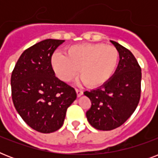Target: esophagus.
<instances>
[{"label":"esophagus","instance_id":"34e87169","mask_svg":"<svg viewBox=\"0 0 158 158\" xmlns=\"http://www.w3.org/2000/svg\"><path fill=\"white\" fill-rule=\"evenodd\" d=\"M75 91H76V94H77V97H80L83 95L84 94V92L80 90V89H75Z\"/></svg>","mask_w":158,"mask_h":158}]
</instances>
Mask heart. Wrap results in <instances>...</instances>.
Returning <instances> with one entry per match:
<instances>
[{"label":"heart","instance_id":"heart-1","mask_svg":"<svg viewBox=\"0 0 158 158\" xmlns=\"http://www.w3.org/2000/svg\"><path fill=\"white\" fill-rule=\"evenodd\" d=\"M64 55L56 52L51 58L55 74L60 80L69 82L79 75L90 88H97L110 80L117 69L120 54L115 47L102 43L70 46Z\"/></svg>","mask_w":158,"mask_h":158}]
</instances>
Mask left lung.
<instances>
[{"mask_svg":"<svg viewBox=\"0 0 158 158\" xmlns=\"http://www.w3.org/2000/svg\"><path fill=\"white\" fill-rule=\"evenodd\" d=\"M120 54L117 69L105 84L84 94L91 101L86 112L89 124L97 130H111L123 125L137 107L141 94V68L127 48L110 41Z\"/></svg>","mask_w":158,"mask_h":158,"instance_id":"obj_1","label":"left lung"}]
</instances>
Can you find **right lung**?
I'll return each mask as SVG.
<instances>
[{"instance_id": "right-lung-1", "label": "right lung", "mask_w": 158, "mask_h": 158, "mask_svg": "<svg viewBox=\"0 0 158 158\" xmlns=\"http://www.w3.org/2000/svg\"><path fill=\"white\" fill-rule=\"evenodd\" d=\"M64 40L46 39L22 53L11 74L16 110L36 131L49 134L64 123L67 108L76 99L74 88L55 75L51 58Z\"/></svg>"}]
</instances>
